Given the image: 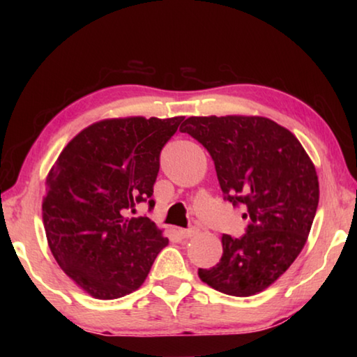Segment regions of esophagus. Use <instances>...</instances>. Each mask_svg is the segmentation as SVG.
Returning <instances> with one entry per match:
<instances>
[{"label": "esophagus", "mask_w": 357, "mask_h": 357, "mask_svg": "<svg viewBox=\"0 0 357 357\" xmlns=\"http://www.w3.org/2000/svg\"><path fill=\"white\" fill-rule=\"evenodd\" d=\"M197 233H198L197 228H181L179 229V234L183 238H192V236H195Z\"/></svg>", "instance_id": "obj_1"}]
</instances>
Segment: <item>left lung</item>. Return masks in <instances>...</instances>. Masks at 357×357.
<instances>
[{
    "mask_svg": "<svg viewBox=\"0 0 357 357\" xmlns=\"http://www.w3.org/2000/svg\"><path fill=\"white\" fill-rule=\"evenodd\" d=\"M181 132L213 157L223 200L243 206L241 238L222 236L220 261L198 269L209 287L229 296L257 294L299 255L315 219L319 185L298 138L261 116H192Z\"/></svg>",
    "mask_w": 357,
    "mask_h": 357,
    "instance_id": "1",
    "label": "left lung"
}]
</instances>
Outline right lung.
Wrapping results in <instances>:
<instances>
[{
  "mask_svg": "<svg viewBox=\"0 0 357 357\" xmlns=\"http://www.w3.org/2000/svg\"><path fill=\"white\" fill-rule=\"evenodd\" d=\"M184 116L99 121L72 138L47 176L42 219L53 257L96 299H118L148 277L168 239L149 217L160 151Z\"/></svg>",
  "mask_w": 357,
  "mask_h": 357,
  "instance_id": "right-lung-1",
  "label": "right lung"
}]
</instances>
